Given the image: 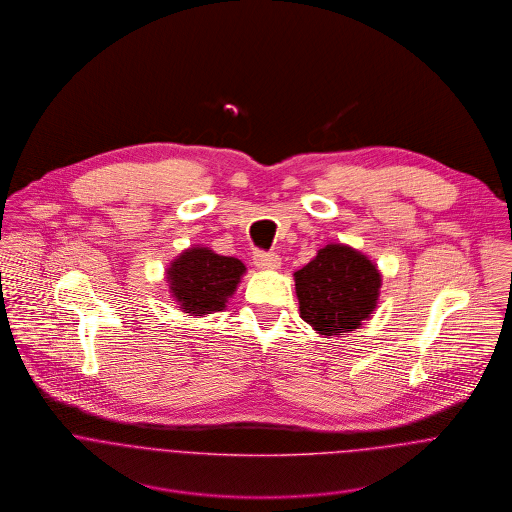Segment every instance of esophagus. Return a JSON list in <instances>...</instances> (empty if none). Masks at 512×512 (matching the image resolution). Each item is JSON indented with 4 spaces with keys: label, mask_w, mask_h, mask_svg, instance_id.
Masks as SVG:
<instances>
[{
    "label": "esophagus",
    "mask_w": 512,
    "mask_h": 512,
    "mask_svg": "<svg viewBox=\"0 0 512 512\" xmlns=\"http://www.w3.org/2000/svg\"><path fill=\"white\" fill-rule=\"evenodd\" d=\"M256 268L260 270H278L282 266V258L274 252H262V250H256L254 256H252Z\"/></svg>",
    "instance_id": "34e87169"
}]
</instances>
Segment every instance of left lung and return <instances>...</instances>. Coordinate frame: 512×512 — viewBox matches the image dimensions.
<instances>
[{"instance_id":"obj_1","label":"left lung","mask_w":512,"mask_h":512,"mask_svg":"<svg viewBox=\"0 0 512 512\" xmlns=\"http://www.w3.org/2000/svg\"><path fill=\"white\" fill-rule=\"evenodd\" d=\"M299 313L321 335L355 331L376 307L380 274L361 252L327 244L293 274Z\"/></svg>"}]
</instances>
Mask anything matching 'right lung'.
Returning <instances> with one entry per match:
<instances>
[{
	"label": "right lung",
	"instance_id": "1",
	"mask_svg": "<svg viewBox=\"0 0 512 512\" xmlns=\"http://www.w3.org/2000/svg\"><path fill=\"white\" fill-rule=\"evenodd\" d=\"M246 272L238 258L219 256L209 248L185 250L167 270L171 295L191 315L222 311Z\"/></svg>",
	"mask_w": 512,
	"mask_h": 512
}]
</instances>
